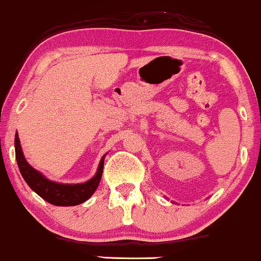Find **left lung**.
<instances>
[{
	"label": "left lung",
	"mask_w": 261,
	"mask_h": 261,
	"mask_svg": "<svg viewBox=\"0 0 261 261\" xmlns=\"http://www.w3.org/2000/svg\"><path fill=\"white\" fill-rule=\"evenodd\" d=\"M172 203H174V202H172Z\"/></svg>",
	"instance_id": "left-lung-1"
}]
</instances>
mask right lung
<instances>
[{"mask_svg":"<svg viewBox=\"0 0 261 261\" xmlns=\"http://www.w3.org/2000/svg\"><path fill=\"white\" fill-rule=\"evenodd\" d=\"M14 141H15L16 162L21 172V176L23 177V179L28 184V187L35 194L40 196L41 198H44L45 201H47L53 205L71 206L81 204V203L88 201L94 195L99 181H101L103 165H105V158L107 153L99 160L97 171H96L94 177L87 181H84V183L64 184L58 183V181L49 180L48 178H46L44 174L39 172L38 170H35L34 167H32L28 164L23 155L22 148H21L17 132Z\"/></svg>","mask_w":261,"mask_h":261,"instance_id":"1","label":"right lung"}]
</instances>
